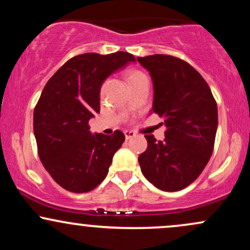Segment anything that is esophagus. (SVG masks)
<instances>
[{
	"mask_svg": "<svg viewBox=\"0 0 250 250\" xmlns=\"http://www.w3.org/2000/svg\"><path fill=\"white\" fill-rule=\"evenodd\" d=\"M125 139H127V140H130L135 136V133H134V131H131V130H125Z\"/></svg>",
	"mask_w": 250,
	"mask_h": 250,
	"instance_id": "obj_1",
	"label": "esophagus"
}]
</instances>
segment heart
<instances>
[{"label": "heart", "mask_w": 250, "mask_h": 250, "mask_svg": "<svg viewBox=\"0 0 250 250\" xmlns=\"http://www.w3.org/2000/svg\"><path fill=\"white\" fill-rule=\"evenodd\" d=\"M140 74H142V73H140V71H131V73L128 75V79H130V77H134V76L140 75Z\"/></svg>", "instance_id": "1"}]
</instances>
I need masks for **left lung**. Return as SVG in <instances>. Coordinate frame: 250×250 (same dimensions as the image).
Here are the masks:
<instances>
[{"label":"left lung","instance_id":"1","mask_svg":"<svg viewBox=\"0 0 250 250\" xmlns=\"http://www.w3.org/2000/svg\"><path fill=\"white\" fill-rule=\"evenodd\" d=\"M154 84L153 111L162 117L165 140L146 135L139 156L142 174L156 188L177 191L199 177L214 150L217 104L208 83L188 62L175 56L137 57Z\"/></svg>","mask_w":250,"mask_h":250}]
</instances>
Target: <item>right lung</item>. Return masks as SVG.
Segmentation results:
<instances>
[{"instance_id": "add662e5", "label": "right lung", "mask_w": 250, "mask_h": 250, "mask_svg": "<svg viewBox=\"0 0 250 250\" xmlns=\"http://www.w3.org/2000/svg\"><path fill=\"white\" fill-rule=\"evenodd\" d=\"M134 61L125 51L74 56L43 88L34 109L37 153L45 170L65 190L87 193L107 176L125 134L93 135L89 120L100 113L103 81Z\"/></svg>"}]
</instances>
